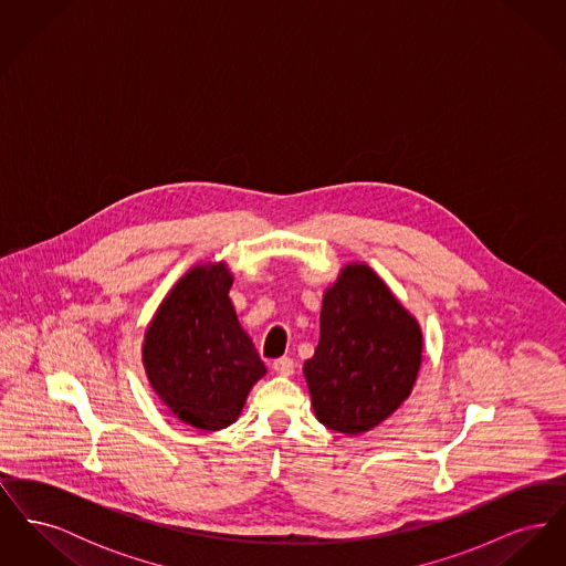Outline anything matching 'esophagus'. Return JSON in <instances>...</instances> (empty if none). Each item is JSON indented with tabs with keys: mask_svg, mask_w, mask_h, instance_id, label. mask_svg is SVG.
I'll return each instance as SVG.
<instances>
[{
	"mask_svg": "<svg viewBox=\"0 0 566 566\" xmlns=\"http://www.w3.org/2000/svg\"><path fill=\"white\" fill-rule=\"evenodd\" d=\"M271 367H273V371H275L277 376H293V371H295V363H293V358H289V356L275 358Z\"/></svg>",
	"mask_w": 566,
	"mask_h": 566,
	"instance_id": "34e87169",
	"label": "esophagus"
}]
</instances>
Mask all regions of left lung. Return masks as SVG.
I'll list each match as a JSON object with an SVG mask.
<instances>
[{
  "label": "left lung",
  "mask_w": 566,
  "mask_h": 566,
  "mask_svg": "<svg viewBox=\"0 0 566 566\" xmlns=\"http://www.w3.org/2000/svg\"><path fill=\"white\" fill-rule=\"evenodd\" d=\"M422 328L367 263H348L326 286L321 342L303 376L326 429L360 434L409 399L422 365Z\"/></svg>",
  "instance_id": "8db88e82"
}]
</instances>
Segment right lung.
Masks as SVG:
<instances>
[{"mask_svg":"<svg viewBox=\"0 0 566 566\" xmlns=\"http://www.w3.org/2000/svg\"><path fill=\"white\" fill-rule=\"evenodd\" d=\"M224 261L192 265L165 295L142 344L150 388L180 422L220 431L242 413L252 386L268 374L229 298Z\"/></svg>","mask_w":566,"mask_h":566,"instance_id":"obj_1","label":"right lung"}]
</instances>
